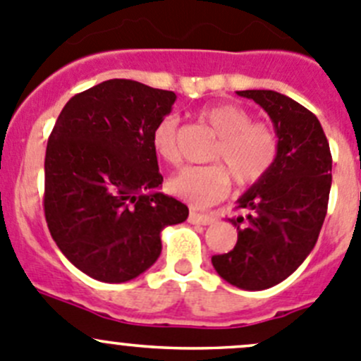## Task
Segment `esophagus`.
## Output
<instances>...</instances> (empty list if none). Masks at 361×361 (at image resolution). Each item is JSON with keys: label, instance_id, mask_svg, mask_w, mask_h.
I'll list each match as a JSON object with an SVG mask.
<instances>
[{"label": "esophagus", "instance_id": "esophagus-1", "mask_svg": "<svg viewBox=\"0 0 361 361\" xmlns=\"http://www.w3.org/2000/svg\"><path fill=\"white\" fill-rule=\"evenodd\" d=\"M188 220H190L192 224H197V225L214 224L213 214H201V213H195V211H190V216H188Z\"/></svg>", "mask_w": 361, "mask_h": 361}]
</instances>
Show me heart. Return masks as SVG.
Instances as JSON below:
<instances>
[{
	"label": "heart",
	"instance_id": "heart-1",
	"mask_svg": "<svg viewBox=\"0 0 361 361\" xmlns=\"http://www.w3.org/2000/svg\"><path fill=\"white\" fill-rule=\"evenodd\" d=\"M204 122L218 134L211 160L218 164L185 167L169 180V190L194 207H206L225 197L231 176L241 187L260 181L278 159L279 141L274 129L251 122V115L238 104L224 103L201 111ZM178 118L166 115L152 130V148L164 162L176 164Z\"/></svg>",
	"mask_w": 361,
	"mask_h": 361
}]
</instances>
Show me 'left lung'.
Wrapping results in <instances>:
<instances>
[{
  "label": "left lung",
  "mask_w": 361,
  "mask_h": 361,
  "mask_svg": "<svg viewBox=\"0 0 361 361\" xmlns=\"http://www.w3.org/2000/svg\"><path fill=\"white\" fill-rule=\"evenodd\" d=\"M271 116L278 159L260 181L238 199L245 216L232 251L214 255L213 267L231 285L265 290L285 281L318 241L332 187V155L314 113L274 90H238Z\"/></svg>",
  "instance_id": "1"
}]
</instances>
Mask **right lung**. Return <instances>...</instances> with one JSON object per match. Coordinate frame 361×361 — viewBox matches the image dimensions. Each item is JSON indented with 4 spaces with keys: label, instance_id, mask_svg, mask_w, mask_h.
Instances as JSON below:
<instances>
[{
    "label": "right lung",
    "instance_id": "right-lung-1",
    "mask_svg": "<svg viewBox=\"0 0 361 361\" xmlns=\"http://www.w3.org/2000/svg\"><path fill=\"white\" fill-rule=\"evenodd\" d=\"M171 90L113 78L76 94L61 111L45 155V218L64 257L90 278L126 283L157 262L160 232L188 207L159 192L155 123Z\"/></svg>",
    "mask_w": 361,
    "mask_h": 361
}]
</instances>
